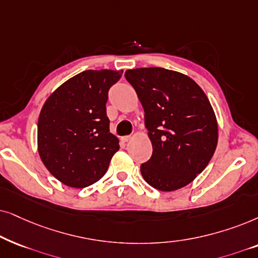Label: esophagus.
<instances>
[{"instance_id": "obj_1", "label": "esophagus", "mask_w": 258, "mask_h": 258, "mask_svg": "<svg viewBox=\"0 0 258 258\" xmlns=\"http://www.w3.org/2000/svg\"><path fill=\"white\" fill-rule=\"evenodd\" d=\"M131 139H132L131 136H123V137H121V142L122 143H128Z\"/></svg>"}]
</instances>
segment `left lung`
<instances>
[{
    "mask_svg": "<svg viewBox=\"0 0 258 258\" xmlns=\"http://www.w3.org/2000/svg\"><path fill=\"white\" fill-rule=\"evenodd\" d=\"M136 89L152 143L140 172L151 186L174 191L186 186L208 166L218 142L210 101L186 75L159 67L125 72Z\"/></svg>",
    "mask_w": 258,
    "mask_h": 258,
    "instance_id": "left-lung-1",
    "label": "left lung"
}]
</instances>
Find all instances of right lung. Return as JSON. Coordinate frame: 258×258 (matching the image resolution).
<instances>
[{"mask_svg": "<svg viewBox=\"0 0 258 258\" xmlns=\"http://www.w3.org/2000/svg\"><path fill=\"white\" fill-rule=\"evenodd\" d=\"M122 71H85L55 89L37 123V147L48 171L71 187L94 184L106 173L119 140L109 132L108 91Z\"/></svg>", "mask_w": 258, "mask_h": 258, "instance_id": "1", "label": "right lung"}]
</instances>
